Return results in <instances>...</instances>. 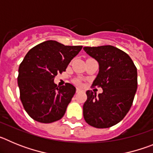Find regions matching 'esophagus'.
Wrapping results in <instances>:
<instances>
[{"instance_id":"1","label":"esophagus","mask_w":153,"mask_h":153,"mask_svg":"<svg viewBox=\"0 0 153 153\" xmlns=\"http://www.w3.org/2000/svg\"><path fill=\"white\" fill-rule=\"evenodd\" d=\"M82 91H83V90H81V89L76 88V93H79V92H82Z\"/></svg>"}]
</instances>
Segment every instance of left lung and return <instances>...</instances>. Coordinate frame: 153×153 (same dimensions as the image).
I'll list each match as a JSON object with an SVG mask.
<instances>
[{
    "mask_svg": "<svg viewBox=\"0 0 153 153\" xmlns=\"http://www.w3.org/2000/svg\"><path fill=\"white\" fill-rule=\"evenodd\" d=\"M85 52L99 63L92 86L102 93L87 90L83 117L96 128H109L120 123L132 106L137 89V69L126 53L111 45L85 47Z\"/></svg>",
    "mask_w": 153,
    "mask_h": 153,
    "instance_id": "8db88e82",
    "label": "left lung"
}]
</instances>
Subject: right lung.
Masks as SVG:
<instances>
[{"mask_svg": "<svg viewBox=\"0 0 153 153\" xmlns=\"http://www.w3.org/2000/svg\"><path fill=\"white\" fill-rule=\"evenodd\" d=\"M82 47L47 40L27 53L19 67L17 83L21 102L33 120L51 123L63 117L76 88L70 83L57 86L53 80Z\"/></svg>", "mask_w": 153, "mask_h": 153, "instance_id": "1", "label": "right lung"}]
</instances>
